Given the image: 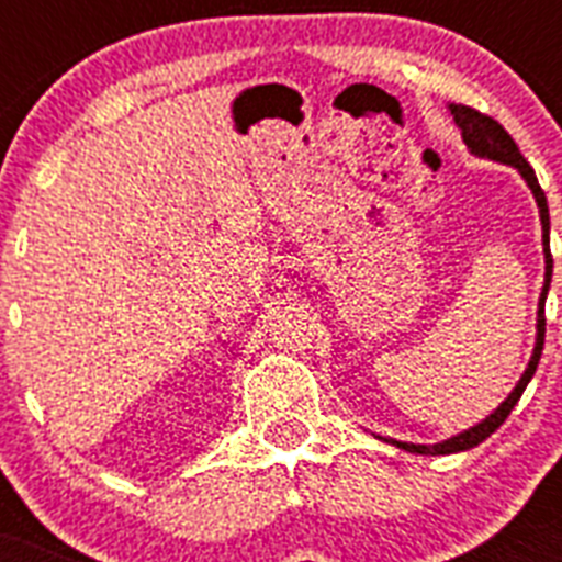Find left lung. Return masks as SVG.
<instances>
[{"label": "left lung", "mask_w": 562, "mask_h": 562, "mask_svg": "<svg viewBox=\"0 0 562 562\" xmlns=\"http://www.w3.org/2000/svg\"><path fill=\"white\" fill-rule=\"evenodd\" d=\"M450 114H453L456 126L461 128V137H464L470 154H475V157H486V160L504 162V166L518 168L520 177L526 180V186L532 188L535 202H538V207H540V225H543L546 281H543V292H540V301H538V340H535L532 360H529V366H526L524 376L518 380V385L513 389V394L506 396V400L501 402L493 414L486 416L484 422H479V425H473L470 430H464V434L450 436V439L439 441V445H411V441L385 439V441H391V445H396V448L408 450V453H422V456H448V453H461V450L475 448V445H481L486 436L495 434V430L504 425L506 416L513 414V408L518 405L520 394H524L526 385H529V380H532L535 371H538L540 355H543V337H546L543 306H546V295H549V284H552V252H549V205H546V193H543V188H540L538 177H535L532 166L524 160L520 148L515 146V140L509 137V132H506L498 121H493V117H486V114L475 112V109H470V106H461V103H450Z\"/></svg>", "instance_id": "1"}]
</instances>
